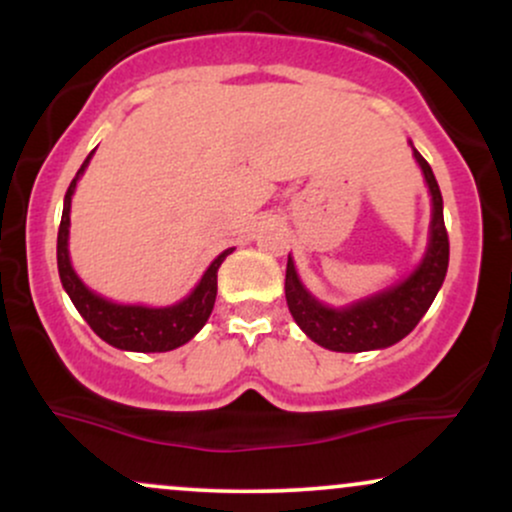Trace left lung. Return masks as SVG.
Wrapping results in <instances>:
<instances>
[{
  "label": "left lung",
  "instance_id": "left-lung-1",
  "mask_svg": "<svg viewBox=\"0 0 512 512\" xmlns=\"http://www.w3.org/2000/svg\"><path fill=\"white\" fill-rule=\"evenodd\" d=\"M414 158L424 170L428 190H431L433 214H431V240L419 267L407 279L390 289L363 298V301L346 305V308H330L305 291L298 279L296 267L289 257L286 264V303L298 327L313 339L315 344L342 354H358V351L385 349L397 344L419 325L421 317L431 308L433 298L443 286L448 274L450 243L443 221V195L433 175L431 166L419 151Z\"/></svg>",
  "mask_w": 512,
  "mask_h": 512
}]
</instances>
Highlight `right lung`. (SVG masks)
I'll return each instance as SVG.
<instances>
[{
	"label": "right lung",
	"instance_id": "obj_1",
	"mask_svg": "<svg viewBox=\"0 0 512 512\" xmlns=\"http://www.w3.org/2000/svg\"><path fill=\"white\" fill-rule=\"evenodd\" d=\"M93 151L81 163L79 173L69 185L64 195V211L57 231V269L64 291L69 293L81 317L88 322L93 332L115 349L142 351V354H156V351H173L178 346L190 342L195 334L202 330L204 322L209 320L216 301V272L221 262L231 255L233 248L223 250L209 269L204 272L202 281L185 301L168 305V308H144V305H120L108 301V298L93 293L84 281L76 276L69 260V209H72V195L76 180L81 178Z\"/></svg>",
	"mask_w": 512,
	"mask_h": 512
}]
</instances>
